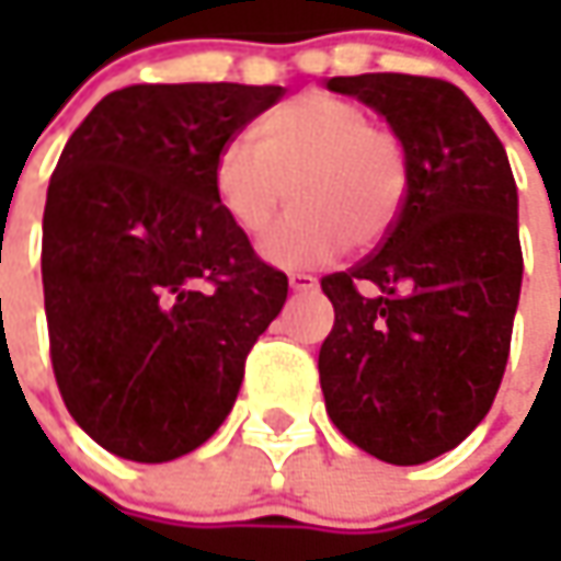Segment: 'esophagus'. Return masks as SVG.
Instances as JSON below:
<instances>
[{
	"label": "esophagus",
	"mask_w": 561,
	"mask_h": 561,
	"mask_svg": "<svg viewBox=\"0 0 561 561\" xmlns=\"http://www.w3.org/2000/svg\"><path fill=\"white\" fill-rule=\"evenodd\" d=\"M314 287H318V277H312V274H306V271H293L290 274V290L306 293L314 290Z\"/></svg>",
	"instance_id": "34e87169"
}]
</instances>
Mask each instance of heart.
I'll list each match as a JSON object with an SVG mask.
<instances>
[{
  "label": "heart",
  "instance_id": "obj_1",
  "mask_svg": "<svg viewBox=\"0 0 561 561\" xmlns=\"http://www.w3.org/2000/svg\"><path fill=\"white\" fill-rule=\"evenodd\" d=\"M215 203L230 227L259 237L290 190L293 208L259 243L277 268H312L371 247L397 225L409 196V156L365 105L302 93L252 127V146L227 142L211 171Z\"/></svg>",
  "mask_w": 561,
  "mask_h": 561
}]
</instances>
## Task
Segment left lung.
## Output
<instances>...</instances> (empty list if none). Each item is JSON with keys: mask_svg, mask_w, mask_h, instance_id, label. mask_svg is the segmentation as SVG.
<instances>
[{"mask_svg": "<svg viewBox=\"0 0 561 561\" xmlns=\"http://www.w3.org/2000/svg\"><path fill=\"white\" fill-rule=\"evenodd\" d=\"M409 156V196L383 243L321 277L334 331L318 375L328 415L390 465L449 453L484 421L506 371L522 293L518 190L506 149L459 87L437 77H331Z\"/></svg>", "mask_w": 561, "mask_h": 561, "instance_id": "left-lung-1", "label": "left lung"}]
</instances>
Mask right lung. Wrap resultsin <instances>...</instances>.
I'll list each match as a JSON object with an SVG mask.
<instances>
[{
  "label": "right lung",
  "instance_id": "1",
  "mask_svg": "<svg viewBox=\"0 0 561 561\" xmlns=\"http://www.w3.org/2000/svg\"><path fill=\"white\" fill-rule=\"evenodd\" d=\"M284 87L137 83L99 102L55 164L43 296L71 419L130 462L203 446L233 409L252 343L287 302L221 215L215 159Z\"/></svg>",
  "mask_w": 561,
  "mask_h": 561
}]
</instances>
